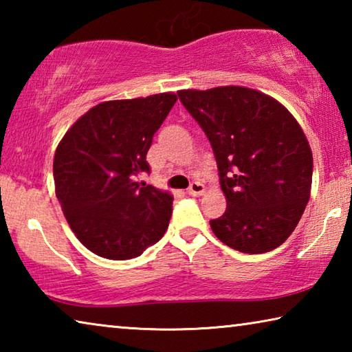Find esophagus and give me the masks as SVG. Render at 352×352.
I'll list each match as a JSON object with an SVG mask.
<instances>
[{"label": "esophagus", "mask_w": 352, "mask_h": 352, "mask_svg": "<svg viewBox=\"0 0 352 352\" xmlns=\"http://www.w3.org/2000/svg\"><path fill=\"white\" fill-rule=\"evenodd\" d=\"M205 192V186L200 182H192L190 186L188 188V194L189 195H201Z\"/></svg>", "instance_id": "esophagus-1"}]
</instances>
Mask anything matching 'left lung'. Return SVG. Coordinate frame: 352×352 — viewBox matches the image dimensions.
I'll return each mask as SVG.
<instances>
[{
  "mask_svg": "<svg viewBox=\"0 0 352 352\" xmlns=\"http://www.w3.org/2000/svg\"><path fill=\"white\" fill-rule=\"evenodd\" d=\"M211 142L226 211L212 233L241 253L275 250L294 233L311 195L314 158L287 109L245 87L178 91Z\"/></svg>",
  "mask_w": 352,
  "mask_h": 352,
  "instance_id": "left-lung-1",
  "label": "left lung"
}]
</instances>
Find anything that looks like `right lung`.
Masks as SVG:
<instances>
[{
    "instance_id": "right-lung-1",
    "label": "right lung",
    "mask_w": 352,
    "mask_h": 352,
    "mask_svg": "<svg viewBox=\"0 0 352 352\" xmlns=\"http://www.w3.org/2000/svg\"><path fill=\"white\" fill-rule=\"evenodd\" d=\"M175 102L174 93L102 102L57 146L56 195L73 233L94 254L136 258L168 230L174 197L138 177L151 174L147 151Z\"/></svg>"
}]
</instances>
